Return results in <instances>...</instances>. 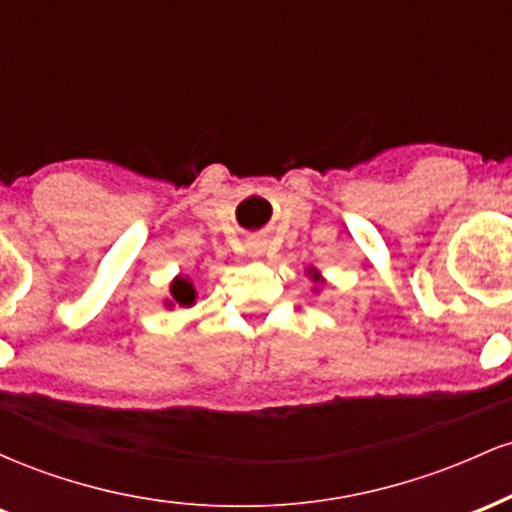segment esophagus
I'll return each mask as SVG.
<instances>
[{
    "label": "esophagus",
    "instance_id": "esophagus-1",
    "mask_svg": "<svg viewBox=\"0 0 512 512\" xmlns=\"http://www.w3.org/2000/svg\"><path fill=\"white\" fill-rule=\"evenodd\" d=\"M264 250H267V243H264V240H260V238L248 240V252H250V257H262Z\"/></svg>",
    "mask_w": 512,
    "mask_h": 512
}]
</instances>
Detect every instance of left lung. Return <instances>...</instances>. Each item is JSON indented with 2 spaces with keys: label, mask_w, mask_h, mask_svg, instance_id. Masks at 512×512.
Returning a JSON list of instances; mask_svg holds the SVG:
<instances>
[{
  "label": "left lung",
  "mask_w": 512,
  "mask_h": 512,
  "mask_svg": "<svg viewBox=\"0 0 512 512\" xmlns=\"http://www.w3.org/2000/svg\"><path fill=\"white\" fill-rule=\"evenodd\" d=\"M308 274H310V279H313V284H315V291H317V286H320V284H325V276H322L320 272H317L315 267H310V269H308Z\"/></svg>",
  "instance_id": "left-lung-1"
}]
</instances>
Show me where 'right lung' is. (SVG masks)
Segmentation results:
<instances>
[{"label":"right lung","mask_w":512,"mask_h":512,"mask_svg":"<svg viewBox=\"0 0 512 512\" xmlns=\"http://www.w3.org/2000/svg\"><path fill=\"white\" fill-rule=\"evenodd\" d=\"M197 301V289L195 284H192L187 276H175L173 281H170V298H166V308H175V305H180V308H192Z\"/></svg>","instance_id":"add662e5"}]
</instances>
